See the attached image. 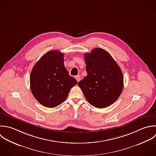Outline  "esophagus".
Here are the masks:
<instances>
[{
    "instance_id": "esophagus-1",
    "label": "esophagus",
    "mask_w": 156,
    "mask_h": 156,
    "mask_svg": "<svg viewBox=\"0 0 156 156\" xmlns=\"http://www.w3.org/2000/svg\"><path fill=\"white\" fill-rule=\"evenodd\" d=\"M75 78H76V81H77L78 82H79V81H80V80H81V77H80L79 75L76 76H75Z\"/></svg>"
}]
</instances>
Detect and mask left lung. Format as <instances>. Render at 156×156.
<instances>
[{"label": "left lung", "mask_w": 156, "mask_h": 156, "mask_svg": "<svg viewBox=\"0 0 156 156\" xmlns=\"http://www.w3.org/2000/svg\"><path fill=\"white\" fill-rule=\"evenodd\" d=\"M87 75L78 85L87 101L97 108L113 104L123 88L122 72L111 55L100 48L84 54Z\"/></svg>", "instance_id": "1"}]
</instances>
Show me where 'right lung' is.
<instances>
[{
	"mask_svg": "<svg viewBox=\"0 0 156 156\" xmlns=\"http://www.w3.org/2000/svg\"><path fill=\"white\" fill-rule=\"evenodd\" d=\"M30 89L36 100L47 108L63 103L77 81L70 76L64 64V54L51 50L34 66L30 78Z\"/></svg>",
	"mask_w": 156,
	"mask_h": 156,
	"instance_id": "right-lung-1",
	"label": "right lung"
}]
</instances>
